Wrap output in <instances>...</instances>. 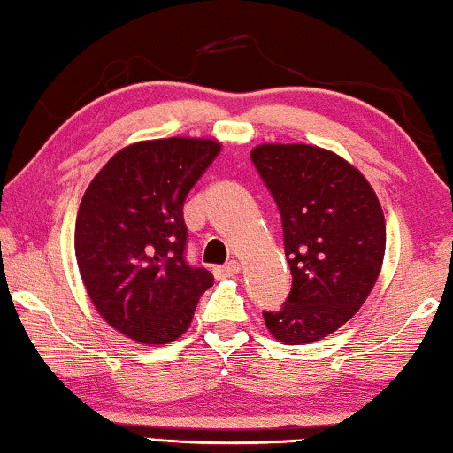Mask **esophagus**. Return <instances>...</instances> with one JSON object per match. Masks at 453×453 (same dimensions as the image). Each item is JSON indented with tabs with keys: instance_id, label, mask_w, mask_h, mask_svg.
Segmentation results:
<instances>
[{
	"instance_id": "obj_1",
	"label": "esophagus",
	"mask_w": 453,
	"mask_h": 453,
	"mask_svg": "<svg viewBox=\"0 0 453 453\" xmlns=\"http://www.w3.org/2000/svg\"><path fill=\"white\" fill-rule=\"evenodd\" d=\"M239 270H241V266H239V262L237 260H231L228 264H225V266H219L214 270V274L219 279H231V277H234V274H239Z\"/></svg>"
}]
</instances>
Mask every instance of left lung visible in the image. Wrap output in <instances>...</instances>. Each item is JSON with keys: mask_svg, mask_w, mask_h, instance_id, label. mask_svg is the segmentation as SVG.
<instances>
[{"mask_svg": "<svg viewBox=\"0 0 453 453\" xmlns=\"http://www.w3.org/2000/svg\"><path fill=\"white\" fill-rule=\"evenodd\" d=\"M251 162L277 203L291 291L277 312L264 310L280 343H314L343 326L377 283L385 216L368 180L312 145H260Z\"/></svg>", "mask_w": 453, "mask_h": 453, "instance_id": "left-lung-1", "label": "left lung"}]
</instances>
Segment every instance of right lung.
<instances>
[{
    "mask_svg": "<svg viewBox=\"0 0 453 453\" xmlns=\"http://www.w3.org/2000/svg\"><path fill=\"white\" fill-rule=\"evenodd\" d=\"M219 151L212 139L141 141L87 187L74 228L81 277L102 319L134 342L179 339L214 285L185 257L183 205Z\"/></svg>",
    "mask_w": 453,
    "mask_h": 453,
    "instance_id": "right-lung-1",
    "label": "right lung"
}]
</instances>
